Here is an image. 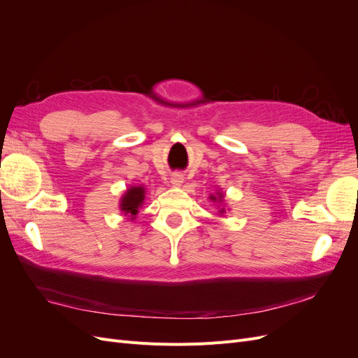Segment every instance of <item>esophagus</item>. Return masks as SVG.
I'll list each match as a JSON object with an SVG mask.
<instances>
[{"mask_svg":"<svg viewBox=\"0 0 358 358\" xmlns=\"http://www.w3.org/2000/svg\"><path fill=\"white\" fill-rule=\"evenodd\" d=\"M170 182H171L173 187H180L182 182H183V178H182L180 173H173Z\"/></svg>","mask_w":358,"mask_h":358,"instance_id":"1","label":"esophagus"}]
</instances>
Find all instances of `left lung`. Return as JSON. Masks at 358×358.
<instances>
[{
  "label": "left lung",
  "instance_id": "obj_1",
  "mask_svg": "<svg viewBox=\"0 0 358 358\" xmlns=\"http://www.w3.org/2000/svg\"><path fill=\"white\" fill-rule=\"evenodd\" d=\"M216 194H218V197L210 196V200H212V201H218V200H220V203H221V201H222V199H224V194H222V192H216ZM224 212H225V209L222 208V209L220 210V213H224Z\"/></svg>",
  "mask_w": 358,
  "mask_h": 358
}]
</instances>
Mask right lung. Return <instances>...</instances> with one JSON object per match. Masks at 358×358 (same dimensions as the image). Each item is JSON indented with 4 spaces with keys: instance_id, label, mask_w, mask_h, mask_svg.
I'll return each instance as SVG.
<instances>
[{
    "instance_id": "add662e5",
    "label": "right lung",
    "mask_w": 358,
    "mask_h": 358,
    "mask_svg": "<svg viewBox=\"0 0 358 358\" xmlns=\"http://www.w3.org/2000/svg\"><path fill=\"white\" fill-rule=\"evenodd\" d=\"M145 188L143 187H129L119 203V209L125 213V216H131V220L136 218L138 213V208H142L145 200Z\"/></svg>"
}]
</instances>
